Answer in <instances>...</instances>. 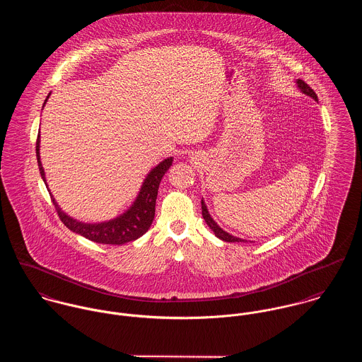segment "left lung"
I'll return each mask as SVG.
<instances>
[{
    "mask_svg": "<svg viewBox=\"0 0 362 362\" xmlns=\"http://www.w3.org/2000/svg\"><path fill=\"white\" fill-rule=\"evenodd\" d=\"M297 83H298V88L303 90V93H305L307 96H310L313 100H317L316 93L310 89V86L308 83H305L303 79H298V81H297ZM202 216H204V218H205L207 226L213 230V233L216 234V237H218L220 240H223V241H226V243H244V241H245V240L237 238V237H234V235H231V234L226 233L224 230H221V228L217 226V223H214V221H213V218L210 217V214H209V211H207V209L206 206H205V204H204V201H202Z\"/></svg>",
    "mask_w": 362,
    "mask_h": 362,
    "instance_id": "8db88e82",
    "label": "left lung"
}]
</instances>
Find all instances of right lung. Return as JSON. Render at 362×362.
I'll list each match as a JSON object with an SVG mask.
<instances>
[{
    "mask_svg": "<svg viewBox=\"0 0 362 362\" xmlns=\"http://www.w3.org/2000/svg\"><path fill=\"white\" fill-rule=\"evenodd\" d=\"M47 99H49V96H47ZM47 99H46V102H47ZM39 148H40V135L37 136V141H36V156H37V163H39V170H40L42 178L46 182L45 170H43V165L40 161ZM171 163H173V158L170 157L155 167L149 173L148 178L145 180L142 189L132 207L122 216H119L114 220H110L107 223L86 224V223L76 221V220L71 218L69 216H66L64 211H61V209L55 204V201L52 197V204L55 206L58 217L71 231L81 234L90 241H95L99 244H111V245H121V244L134 241V240L139 238L141 235H144L149 230V227L155 218L157 189H158L163 175L170 168Z\"/></svg>",
    "mask_w": 362,
    "mask_h": 362,
    "instance_id": "right-lung-1",
    "label": "right lung"
}]
</instances>
